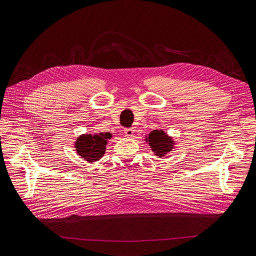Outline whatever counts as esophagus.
Here are the masks:
<instances>
[{"instance_id":"34e87169","label":"esophagus","mask_w":256,"mask_h":256,"mask_svg":"<svg viewBox=\"0 0 256 256\" xmlns=\"http://www.w3.org/2000/svg\"><path fill=\"white\" fill-rule=\"evenodd\" d=\"M124 132H125V136H134V128H126V129L124 130Z\"/></svg>"}]
</instances>
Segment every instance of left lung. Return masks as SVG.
I'll list each match as a JSON object with an SVG mask.
<instances>
[{
  "mask_svg": "<svg viewBox=\"0 0 256 256\" xmlns=\"http://www.w3.org/2000/svg\"><path fill=\"white\" fill-rule=\"evenodd\" d=\"M152 151L156 153L158 158L165 156L171 149H173L174 140H172L162 130H153L151 131L148 138H146Z\"/></svg>",
  "mask_w": 256,
  "mask_h": 256,
  "instance_id": "8db88e82",
  "label": "left lung"
}]
</instances>
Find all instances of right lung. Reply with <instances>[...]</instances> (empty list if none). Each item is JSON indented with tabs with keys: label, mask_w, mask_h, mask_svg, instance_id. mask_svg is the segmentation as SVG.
<instances>
[{
	"label": "right lung",
	"mask_w": 256,
	"mask_h": 256,
	"mask_svg": "<svg viewBox=\"0 0 256 256\" xmlns=\"http://www.w3.org/2000/svg\"><path fill=\"white\" fill-rule=\"evenodd\" d=\"M111 138V134H83L78 138L76 142V150L78 154L89 162H96L104 156L107 140Z\"/></svg>",
	"instance_id": "1"
}]
</instances>
